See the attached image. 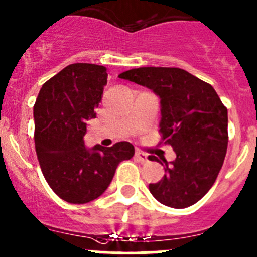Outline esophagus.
<instances>
[{"label":"esophagus","mask_w":257,"mask_h":257,"mask_svg":"<svg viewBox=\"0 0 257 257\" xmlns=\"http://www.w3.org/2000/svg\"><path fill=\"white\" fill-rule=\"evenodd\" d=\"M134 156H136V159H137L138 161H141V163H145V161H147V155L145 154V152L142 151H136V154H134Z\"/></svg>","instance_id":"esophagus-1"}]
</instances>
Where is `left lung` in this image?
Segmentation results:
<instances>
[{"label":"left lung","mask_w":257,"mask_h":257,"mask_svg":"<svg viewBox=\"0 0 257 257\" xmlns=\"http://www.w3.org/2000/svg\"><path fill=\"white\" fill-rule=\"evenodd\" d=\"M119 78L147 87L160 97V133L177 159L161 163L165 175L150 184L159 202L184 209L206 195L218 178L228 146V110L209 83L179 68L124 71Z\"/></svg>","instance_id":"obj_1"}]
</instances>
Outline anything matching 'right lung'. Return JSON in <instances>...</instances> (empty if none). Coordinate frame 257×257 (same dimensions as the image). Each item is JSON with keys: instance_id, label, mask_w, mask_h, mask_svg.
I'll return each mask as SVG.
<instances>
[{"instance_id": "obj_1", "label": "right lung", "mask_w": 257, "mask_h": 257, "mask_svg": "<svg viewBox=\"0 0 257 257\" xmlns=\"http://www.w3.org/2000/svg\"><path fill=\"white\" fill-rule=\"evenodd\" d=\"M107 84V69L71 64L42 85L34 103V143L43 177L51 189L69 203L100 197L111 183L119 163L129 160L134 147L84 145L87 121L96 117Z\"/></svg>"}]
</instances>
